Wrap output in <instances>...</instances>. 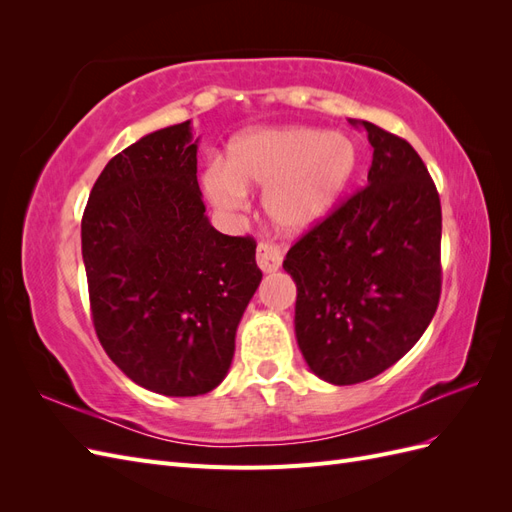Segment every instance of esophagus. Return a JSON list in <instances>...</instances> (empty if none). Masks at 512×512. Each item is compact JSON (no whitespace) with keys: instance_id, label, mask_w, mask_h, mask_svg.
Instances as JSON below:
<instances>
[{"instance_id":"esophagus-1","label":"esophagus","mask_w":512,"mask_h":512,"mask_svg":"<svg viewBox=\"0 0 512 512\" xmlns=\"http://www.w3.org/2000/svg\"><path fill=\"white\" fill-rule=\"evenodd\" d=\"M282 260H284V254L280 250V245L275 243H267L262 241L258 243L256 247V262L262 273H273L282 267Z\"/></svg>"}]
</instances>
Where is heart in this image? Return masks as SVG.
<instances>
[{"instance_id":"b5f03b06","label":"heart","mask_w":512,"mask_h":512,"mask_svg":"<svg viewBox=\"0 0 512 512\" xmlns=\"http://www.w3.org/2000/svg\"><path fill=\"white\" fill-rule=\"evenodd\" d=\"M359 170V147L348 134L318 128H254L232 138L226 162H211L203 192L224 213L245 209L247 190L265 188L262 207L286 235L322 224Z\"/></svg>"}]
</instances>
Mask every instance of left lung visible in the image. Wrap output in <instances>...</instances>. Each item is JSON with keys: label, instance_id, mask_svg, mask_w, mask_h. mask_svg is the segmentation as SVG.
<instances>
[{"label": "left lung", "instance_id": "obj_1", "mask_svg": "<svg viewBox=\"0 0 512 512\" xmlns=\"http://www.w3.org/2000/svg\"><path fill=\"white\" fill-rule=\"evenodd\" d=\"M367 188L290 247L294 333L314 374L365 382L404 356L429 327L442 288V209L421 156L369 121Z\"/></svg>", "mask_w": 512, "mask_h": 512}]
</instances>
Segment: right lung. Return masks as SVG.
<instances>
[{
	"label": "right lung",
	"instance_id": "obj_1",
	"mask_svg": "<svg viewBox=\"0 0 512 512\" xmlns=\"http://www.w3.org/2000/svg\"><path fill=\"white\" fill-rule=\"evenodd\" d=\"M190 121L151 132L104 166L81 222L91 316L111 361L166 397L213 391L262 280L256 243L205 215Z\"/></svg>",
	"mask_w": 512,
	"mask_h": 512
}]
</instances>
